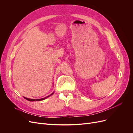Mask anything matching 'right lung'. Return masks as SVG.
<instances>
[{
  "label": "right lung",
  "instance_id": "obj_1",
  "mask_svg": "<svg viewBox=\"0 0 133 133\" xmlns=\"http://www.w3.org/2000/svg\"><path fill=\"white\" fill-rule=\"evenodd\" d=\"M53 94H54V92H52V93H51V94L50 95H49V96H46V97H45V98H41V99H30V98H25V97H24V98H25V99L28 100H29V101H31V102H33V101H41V100H44V99H46V98H48V97H49V96H51V95H53Z\"/></svg>",
  "mask_w": 133,
  "mask_h": 133
}]
</instances>
